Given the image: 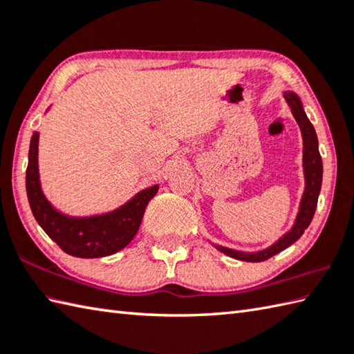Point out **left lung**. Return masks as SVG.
<instances>
[{
    "instance_id": "obj_1",
    "label": "left lung",
    "mask_w": 354,
    "mask_h": 354,
    "mask_svg": "<svg viewBox=\"0 0 354 354\" xmlns=\"http://www.w3.org/2000/svg\"><path fill=\"white\" fill-rule=\"evenodd\" d=\"M286 102L290 106V111L293 117H295L297 123L299 126L303 137V171H304V193L303 198L299 201L298 214L295 217L292 228L286 232L284 236L277 240L274 245H270L266 250H261L257 252H245L231 250V248H225L222 245H214L216 250L221 252L230 255L232 259L242 260V261H265L270 257H274L275 254L286 250V248L295 243L297 240L304 234V230L309 227L315 209H317L318 196L321 192L322 184V160L318 149V137L315 132V127L310 123V120L307 118L303 103L299 100V97L293 91H284L283 93Z\"/></svg>"
}]
</instances>
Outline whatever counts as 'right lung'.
<instances>
[{
    "label": "right lung",
    "instance_id": "right-lung-1",
    "mask_svg": "<svg viewBox=\"0 0 354 354\" xmlns=\"http://www.w3.org/2000/svg\"><path fill=\"white\" fill-rule=\"evenodd\" d=\"M37 153L39 132H33L26 175L28 204L36 222L64 252L80 259H97L115 254L131 243L140 228L149 201L155 196L160 185L155 184L138 192L112 212L80 217L68 216L53 207L44 194Z\"/></svg>",
    "mask_w": 354,
    "mask_h": 354
}]
</instances>
